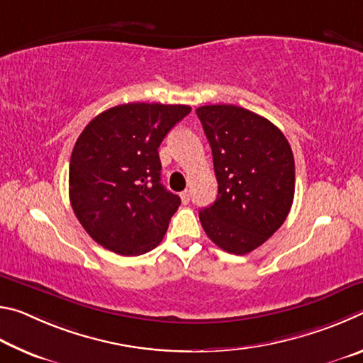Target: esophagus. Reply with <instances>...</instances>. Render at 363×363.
<instances>
[{"instance_id": "esophagus-1", "label": "esophagus", "mask_w": 363, "mask_h": 363, "mask_svg": "<svg viewBox=\"0 0 363 363\" xmlns=\"http://www.w3.org/2000/svg\"><path fill=\"white\" fill-rule=\"evenodd\" d=\"M181 200L184 201V203H189V200H190V190H184V192L181 194Z\"/></svg>"}]
</instances>
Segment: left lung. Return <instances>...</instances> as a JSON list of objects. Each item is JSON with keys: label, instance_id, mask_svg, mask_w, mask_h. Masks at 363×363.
Wrapping results in <instances>:
<instances>
[{"label": "left lung", "instance_id": "obj_1", "mask_svg": "<svg viewBox=\"0 0 363 363\" xmlns=\"http://www.w3.org/2000/svg\"><path fill=\"white\" fill-rule=\"evenodd\" d=\"M213 152L218 199L200 210L206 235L247 255L285 223L294 196L291 147L274 123L237 106L196 108Z\"/></svg>", "mask_w": 363, "mask_h": 363}]
</instances>
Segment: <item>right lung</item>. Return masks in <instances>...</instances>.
<instances>
[{"instance_id":"right-lung-1","label":"right lung","mask_w":363,"mask_h":363,"mask_svg":"<svg viewBox=\"0 0 363 363\" xmlns=\"http://www.w3.org/2000/svg\"><path fill=\"white\" fill-rule=\"evenodd\" d=\"M189 106L123 104L91 120L73 147L70 203L104 248L139 256L157 247L181 199L160 182L158 147Z\"/></svg>"}]
</instances>
